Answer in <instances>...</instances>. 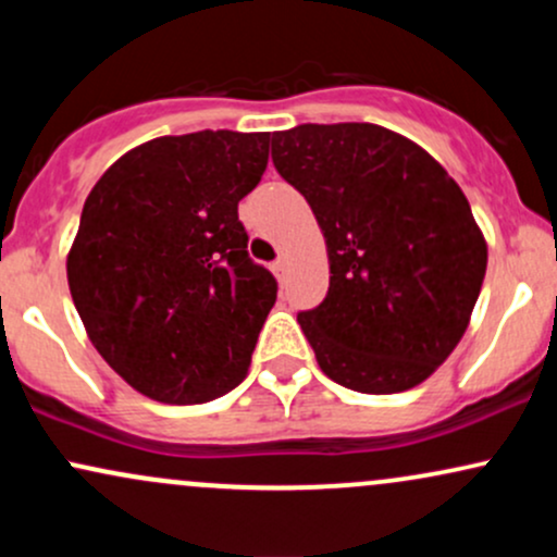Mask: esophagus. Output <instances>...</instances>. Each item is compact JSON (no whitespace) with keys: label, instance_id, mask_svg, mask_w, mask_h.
Listing matches in <instances>:
<instances>
[{"label":"esophagus","instance_id":"1","mask_svg":"<svg viewBox=\"0 0 557 557\" xmlns=\"http://www.w3.org/2000/svg\"><path fill=\"white\" fill-rule=\"evenodd\" d=\"M272 272L277 274L280 280H283V277H285V272H287V259H285V257H280L277 261H272Z\"/></svg>","mask_w":557,"mask_h":557}]
</instances>
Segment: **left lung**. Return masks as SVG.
Instances as JSON below:
<instances>
[{
    "label": "left lung",
    "instance_id": "1",
    "mask_svg": "<svg viewBox=\"0 0 557 557\" xmlns=\"http://www.w3.org/2000/svg\"><path fill=\"white\" fill-rule=\"evenodd\" d=\"M272 162L327 243V296L298 314L319 369L356 393L417 387L463 337L487 272L463 190L421 146L372 123L280 131Z\"/></svg>",
    "mask_w": 557,
    "mask_h": 557
}]
</instances>
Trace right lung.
Returning a JSON list of instances; mask_svg holds the SVG:
<instances>
[{
  "instance_id": "obj_1",
  "label": "right lung",
  "mask_w": 557,
  "mask_h": 557,
  "mask_svg": "<svg viewBox=\"0 0 557 557\" xmlns=\"http://www.w3.org/2000/svg\"><path fill=\"white\" fill-rule=\"evenodd\" d=\"M267 159L270 133L162 136L83 203L70 296L101 359L146 398L207 403L248 374L277 280L248 257L238 201Z\"/></svg>"
}]
</instances>
